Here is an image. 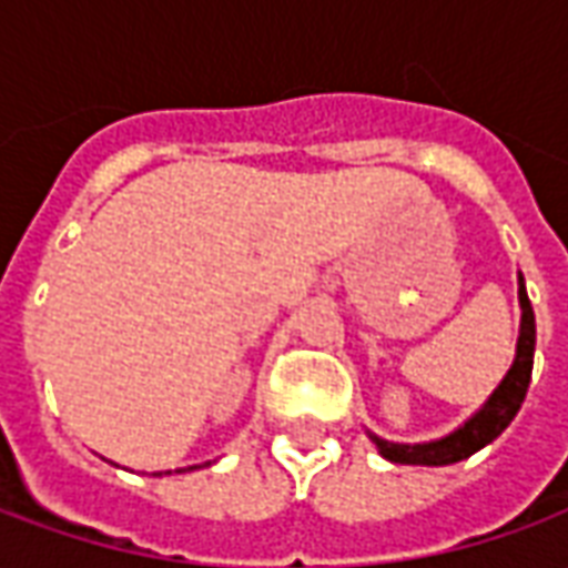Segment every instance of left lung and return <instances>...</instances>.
<instances>
[{
    "label": "left lung",
    "mask_w": 568,
    "mask_h": 568,
    "mask_svg": "<svg viewBox=\"0 0 568 568\" xmlns=\"http://www.w3.org/2000/svg\"><path fill=\"white\" fill-rule=\"evenodd\" d=\"M520 307H524V320H520V337H517V358H514L511 371L505 374L499 389L489 395V402L475 417L468 419L463 428H456L453 435L440 440H428V444H393L377 435L371 440L377 444V450L389 459V463L402 465H450L459 459H468L471 453L487 447L489 440H496L508 428L517 410L524 405L526 389L532 381V356H536V313L526 297L524 276H520Z\"/></svg>",
    "instance_id": "1"
}]
</instances>
